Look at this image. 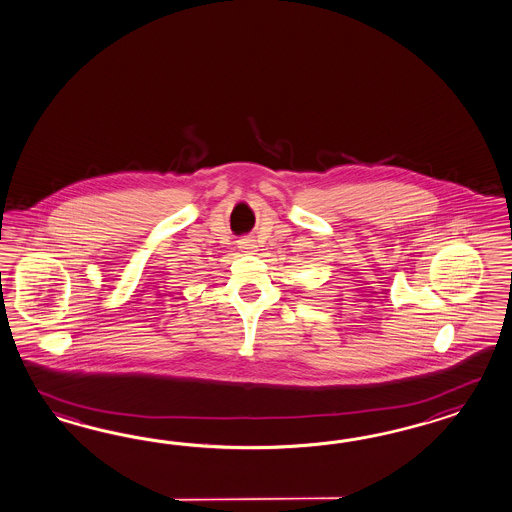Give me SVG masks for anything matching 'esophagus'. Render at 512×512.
Instances as JSON below:
<instances>
[{"instance_id":"34e87169","label":"esophagus","mask_w":512,"mask_h":512,"mask_svg":"<svg viewBox=\"0 0 512 512\" xmlns=\"http://www.w3.org/2000/svg\"><path fill=\"white\" fill-rule=\"evenodd\" d=\"M238 248L244 249L246 253H249V251H253V249H255V240H253L251 236H244V238H240V240H238Z\"/></svg>"}]
</instances>
